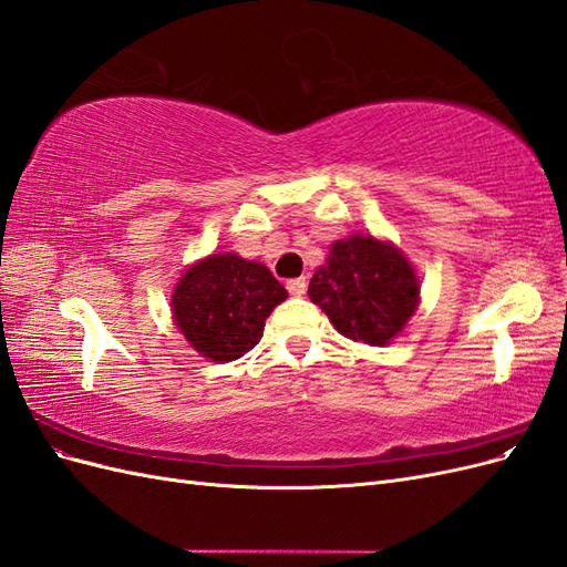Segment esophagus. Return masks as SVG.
Masks as SVG:
<instances>
[{"mask_svg": "<svg viewBox=\"0 0 567 567\" xmlns=\"http://www.w3.org/2000/svg\"><path fill=\"white\" fill-rule=\"evenodd\" d=\"M286 288H288V293L290 296H305V290H307V281H305V277H298V279H290L288 284H286Z\"/></svg>", "mask_w": 567, "mask_h": 567, "instance_id": "obj_1", "label": "esophagus"}]
</instances>
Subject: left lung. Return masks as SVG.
<instances>
[{
    "mask_svg": "<svg viewBox=\"0 0 567 567\" xmlns=\"http://www.w3.org/2000/svg\"><path fill=\"white\" fill-rule=\"evenodd\" d=\"M307 293L346 338L388 346L416 312L421 284L398 246L354 234L331 246Z\"/></svg>",
    "mask_w": 567,
    "mask_h": 567,
    "instance_id": "1",
    "label": "left lung"
}]
</instances>
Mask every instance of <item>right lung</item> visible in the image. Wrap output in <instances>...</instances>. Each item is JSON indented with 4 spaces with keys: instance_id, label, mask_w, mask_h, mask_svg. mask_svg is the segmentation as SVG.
Masks as SVG:
<instances>
[{
    "instance_id": "add662e5",
    "label": "right lung",
    "mask_w": 567,
    "mask_h": 567,
    "mask_svg": "<svg viewBox=\"0 0 567 567\" xmlns=\"http://www.w3.org/2000/svg\"><path fill=\"white\" fill-rule=\"evenodd\" d=\"M286 298L265 265L215 252L184 271L173 293V317L188 346L225 364L260 342L267 317Z\"/></svg>"
}]
</instances>
